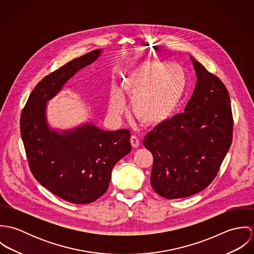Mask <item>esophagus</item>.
Returning a JSON list of instances; mask_svg holds the SVG:
<instances>
[{
    "label": "esophagus",
    "mask_w": 254,
    "mask_h": 254,
    "mask_svg": "<svg viewBox=\"0 0 254 254\" xmlns=\"http://www.w3.org/2000/svg\"><path fill=\"white\" fill-rule=\"evenodd\" d=\"M130 142H131V145L133 147H138L140 145V140L138 139L137 136L135 135H132L131 138H130Z\"/></svg>",
    "instance_id": "esophagus-1"
}]
</instances>
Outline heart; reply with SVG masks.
I'll return each mask as SVG.
<instances>
[{
    "mask_svg": "<svg viewBox=\"0 0 254 254\" xmlns=\"http://www.w3.org/2000/svg\"><path fill=\"white\" fill-rule=\"evenodd\" d=\"M187 73L180 65L160 61H145L126 75L122 87L131 100L134 115L147 125H159L173 116L186 94ZM125 99L118 89L109 98V110L121 114Z\"/></svg>",
    "mask_w": 254,
    "mask_h": 254,
    "instance_id": "b5f03b06",
    "label": "heart"
}]
</instances>
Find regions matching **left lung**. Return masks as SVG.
<instances>
[{
    "instance_id": "8db88e82",
    "label": "left lung",
    "mask_w": 254,
    "mask_h": 254,
    "mask_svg": "<svg viewBox=\"0 0 254 254\" xmlns=\"http://www.w3.org/2000/svg\"><path fill=\"white\" fill-rule=\"evenodd\" d=\"M190 58L196 84L184 112L157 125L143 142L153 156L151 187L167 199L187 197L208 187L233 139L228 90L217 76Z\"/></svg>"
}]
</instances>
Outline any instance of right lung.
I'll use <instances>...</instances> for the list:
<instances>
[{
	"label": "right lung",
	"instance_id": "right-lung-1",
	"mask_svg": "<svg viewBox=\"0 0 254 254\" xmlns=\"http://www.w3.org/2000/svg\"><path fill=\"white\" fill-rule=\"evenodd\" d=\"M103 50L74 59L43 78L20 116V133L30 170L42 186L75 204H87L109 189L113 166L131 151L130 131H105L93 123L55 130L47 105L77 71L93 64Z\"/></svg>",
	"mask_w": 254,
	"mask_h": 254
}]
</instances>
